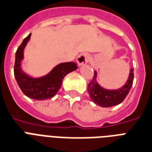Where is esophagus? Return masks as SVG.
Masks as SVG:
<instances>
[{
	"mask_svg": "<svg viewBox=\"0 0 152 152\" xmlns=\"http://www.w3.org/2000/svg\"><path fill=\"white\" fill-rule=\"evenodd\" d=\"M89 59H90V56L87 53H82L77 57V63L79 66H83L86 64L88 63Z\"/></svg>",
	"mask_w": 152,
	"mask_h": 152,
	"instance_id": "34e87169",
	"label": "esophagus"
}]
</instances>
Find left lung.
Instances as JSON below:
<instances>
[{
  "label": "left lung",
  "instance_id": "1",
  "mask_svg": "<svg viewBox=\"0 0 152 152\" xmlns=\"http://www.w3.org/2000/svg\"><path fill=\"white\" fill-rule=\"evenodd\" d=\"M133 70L134 69L132 68L130 69L129 76L126 83L122 87L116 90H108L102 87L97 80L98 73L94 71V77L91 83L88 84L87 89L91 100L95 104L102 107H110L120 104L125 99L132 88L134 79Z\"/></svg>",
  "mask_w": 152,
  "mask_h": 152
}]
</instances>
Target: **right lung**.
Masks as SVG:
<instances>
[{"instance_id": "1", "label": "right lung", "mask_w": 152, "mask_h": 152, "mask_svg": "<svg viewBox=\"0 0 152 152\" xmlns=\"http://www.w3.org/2000/svg\"><path fill=\"white\" fill-rule=\"evenodd\" d=\"M30 37L31 34L23 40L16 52L14 76L19 87L27 97L38 101L51 99L60 89L66 75L77 69V64L72 61L59 63L41 77L28 75L22 69L21 61L24 60V50Z\"/></svg>"}]
</instances>
